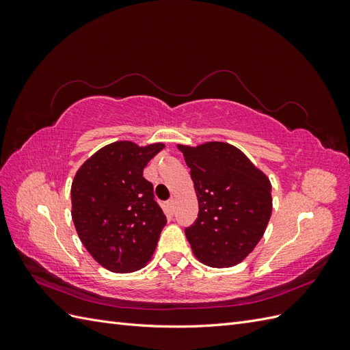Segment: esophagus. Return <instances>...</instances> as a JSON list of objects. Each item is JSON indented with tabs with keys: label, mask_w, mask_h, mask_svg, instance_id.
I'll list each match as a JSON object with an SVG mask.
<instances>
[{
	"label": "esophagus",
	"mask_w": 350,
	"mask_h": 350,
	"mask_svg": "<svg viewBox=\"0 0 350 350\" xmlns=\"http://www.w3.org/2000/svg\"><path fill=\"white\" fill-rule=\"evenodd\" d=\"M167 207H169V210H171L172 211V213H174V211H175V200L174 198H169L167 200Z\"/></svg>",
	"instance_id": "obj_1"
}]
</instances>
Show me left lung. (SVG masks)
<instances>
[{"label":"left lung","mask_w":350,"mask_h":350,"mask_svg":"<svg viewBox=\"0 0 350 350\" xmlns=\"http://www.w3.org/2000/svg\"><path fill=\"white\" fill-rule=\"evenodd\" d=\"M191 169L198 216L185 228L194 256L210 267L241 262L262 238L271 216V185L228 143L179 146Z\"/></svg>","instance_id":"left-lung-1"}]
</instances>
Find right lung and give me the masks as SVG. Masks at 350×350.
<instances>
[{
    "label": "right lung",
    "mask_w": 350,
    "mask_h": 350,
    "mask_svg": "<svg viewBox=\"0 0 350 350\" xmlns=\"http://www.w3.org/2000/svg\"><path fill=\"white\" fill-rule=\"evenodd\" d=\"M163 144L116 142L94 153L71 185L72 221L83 245L113 273L144 267L153 256L166 216L143 169Z\"/></svg>",
    "instance_id": "1"
}]
</instances>
